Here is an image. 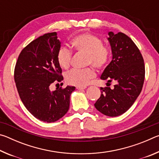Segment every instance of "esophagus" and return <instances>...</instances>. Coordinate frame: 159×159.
Returning <instances> with one entry per match:
<instances>
[{
  "label": "esophagus",
  "mask_w": 159,
  "mask_h": 159,
  "mask_svg": "<svg viewBox=\"0 0 159 159\" xmlns=\"http://www.w3.org/2000/svg\"><path fill=\"white\" fill-rule=\"evenodd\" d=\"M86 88V87H76V89L77 90H84V89H85Z\"/></svg>",
  "instance_id": "34e87169"
}]
</instances>
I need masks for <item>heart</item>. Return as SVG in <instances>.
Listing matches in <instances>:
<instances>
[{
    "label": "heart",
    "mask_w": 159,
    "mask_h": 159,
    "mask_svg": "<svg viewBox=\"0 0 159 159\" xmlns=\"http://www.w3.org/2000/svg\"><path fill=\"white\" fill-rule=\"evenodd\" d=\"M71 47L78 52L87 55L86 63L95 68H104L108 61L109 52L98 37L90 34H80L74 36L70 42ZM71 52L66 48H60L57 54V63L61 68L66 69L70 65ZM95 72L93 69H74L65 75V80L70 85L77 87H85L93 78Z\"/></svg>",
    "instance_id": "1"
}]
</instances>
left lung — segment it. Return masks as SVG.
Instances as JSON below:
<instances>
[{
	"label": "left lung",
	"instance_id": "1",
	"mask_svg": "<svg viewBox=\"0 0 159 159\" xmlns=\"http://www.w3.org/2000/svg\"><path fill=\"white\" fill-rule=\"evenodd\" d=\"M107 40L111 45L112 60L104 69L100 79L107 85L115 81L114 88H101L100 98L95 107L99 112L111 117L127 111L140 94L145 68L143 57L138 47L121 32L109 31Z\"/></svg>",
	"mask_w": 159,
	"mask_h": 159
}]
</instances>
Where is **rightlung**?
I'll use <instances>...</instances> for the list:
<instances>
[{
    "label": "right lung",
    "mask_w": 159,
    "mask_h": 159,
    "mask_svg": "<svg viewBox=\"0 0 159 159\" xmlns=\"http://www.w3.org/2000/svg\"><path fill=\"white\" fill-rule=\"evenodd\" d=\"M61 47L57 33L45 34L21 50L15 69V81L19 95L26 109L40 120L57 121L69 109L74 86L51 91L53 83L63 80L57 60Z\"/></svg>",
    "instance_id": "obj_1"
}]
</instances>
